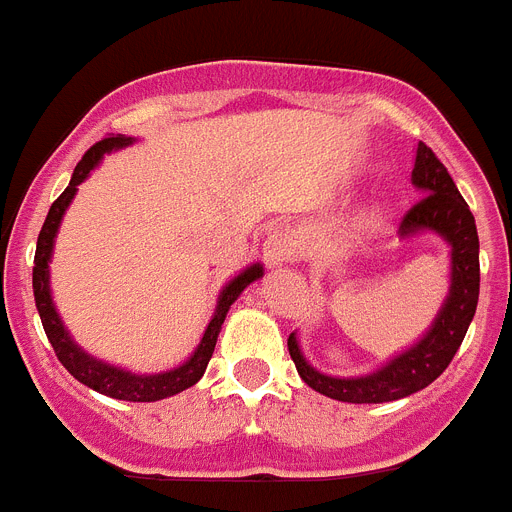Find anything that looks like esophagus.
<instances>
[{"label":"esophagus","instance_id":"34e87169","mask_svg":"<svg viewBox=\"0 0 512 512\" xmlns=\"http://www.w3.org/2000/svg\"><path fill=\"white\" fill-rule=\"evenodd\" d=\"M295 256V241L287 230H271L264 241V261L269 269H279V266L289 264Z\"/></svg>","mask_w":512,"mask_h":512}]
</instances>
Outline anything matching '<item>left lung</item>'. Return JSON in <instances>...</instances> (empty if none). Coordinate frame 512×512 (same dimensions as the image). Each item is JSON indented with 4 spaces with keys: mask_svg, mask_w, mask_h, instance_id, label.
I'll use <instances>...</instances> for the list:
<instances>
[{
    "mask_svg": "<svg viewBox=\"0 0 512 512\" xmlns=\"http://www.w3.org/2000/svg\"><path fill=\"white\" fill-rule=\"evenodd\" d=\"M413 184L423 192L418 202L402 215L400 235L418 230H436L451 246V289L443 302L433 328L423 341L392 359L379 372L366 377L338 379L312 369L297 346L295 333L287 338L289 356L297 374L312 390L341 402H392L423 390L443 374L459 351L461 341L474 318L479 300V235L469 205L456 189L446 166L425 143H418L415 153Z\"/></svg>",
    "mask_w": 512,
    "mask_h": 512,
    "instance_id": "8db88e82",
    "label": "left lung"
}]
</instances>
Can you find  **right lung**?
<instances>
[{"instance_id":"add662e5","label":"right lung","mask_w":512,"mask_h":512,"mask_svg":"<svg viewBox=\"0 0 512 512\" xmlns=\"http://www.w3.org/2000/svg\"><path fill=\"white\" fill-rule=\"evenodd\" d=\"M133 138H125V135H110V138H102L99 143H94L81 161L76 164L74 176H71L69 187L63 189V194L48 210V217H45L43 228H40L38 235V248H35V266H33V292H35V305H38L40 320H43L45 336L51 341L53 351H56L58 361H61L66 369H69L71 377L79 379L81 384H87L92 390L102 392L107 397H115V400H128V402H156L164 400V397L176 395V392H184L187 387L200 382V377L205 374L207 364L212 359V351H215L217 333H220V325H223L225 315H228L230 305L238 300L243 289L251 282L264 274L259 264L248 266L243 274L233 279V282L225 284V289L220 292V300H217V310L212 315L210 325H207L205 336H202L200 346L192 354V359L187 364H182L179 369H171V372L164 374H151V377H138V374L122 372L117 366L104 364V361L92 359L76 346L69 338L66 328H63L61 318H58L56 307L51 302V287H48V261H51L53 253V238L58 233V225H61V217L69 207V202L74 200L76 187H79L84 179L89 176V171L99 164V158L104 156L112 148L130 146Z\"/></svg>"}]
</instances>
